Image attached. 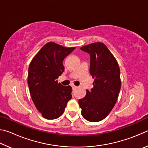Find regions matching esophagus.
<instances>
[{
	"label": "esophagus",
	"instance_id": "1",
	"mask_svg": "<svg viewBox=\"0 0 148 148\" xmlns=\"http://www.w3.org/2000/svg\"><path fill=\"white\" fill-rule=\"evenodd\" d=\"M72 90H73V91H74V90L77 88V87L75 86H72Z\"/></svg>",
	"mask_w": 148,
	"mask_h": 148
}]
</instances>
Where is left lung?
<instances>
[{"label":"left lung","instance_id":"obj_1","mask_svg":"<svg viewBox=\"0 0 148 148\" xmlns=\"http://www.w3.org/2000/svg\"><path fill=\"white\" fill-rule=\"evenodd\" d=\"M90 56V74L95 78L93 88L87 90L86 97L79 100L82 115L89 121L104 119L113 109L121 89L120 70L108 47L101 42L82 47Z\"/></svg>","mask_w":148,"mask_h":148}]
</instances>
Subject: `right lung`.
<instances>
[{
	"label": "right lung",
	"instance_id": "right-lung-1",
	"mask_svg": "<svg viewBox=\"0 0 148 148\" xmlns=\"http://www.w3.org/2000/svg\"><path fill=\"white\" fill-rule=\"evenodd\" d=\"M75 47H65L48 42L32 60L28 71V86L37 110L47 119H55L63 114L72 99V87L58 84L64 71L62 62Z\"/></svg>",
	"mask_w": 148,
	"mask_h": 148
}]
</instances>
